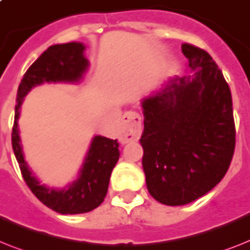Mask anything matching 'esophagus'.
<instances>
[{"mask_svg":"<svg viewBox=\"0 0 250 250\" xmlns=\"http://www.w3.org/2000/svg\"><path fill=\"white\" fill-rule=\"evenodd\" d=\"M141 115L137 111H125L122 117L121 137L123 143L136 141L141 136Z\"/></svg>","mask_w":250,"mask_h":250,"instance_id":"34e87169","label":"esophagus"}]
</instances>
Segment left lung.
Returning a JSON list of instances; mask_svg holds the SVG:
<instances>
[{"label":"left lung","mask_w":250,"mask_h":250,"mask_svg":"<svg viewBox=\"0 0 250 250\" xmlns=\"http://www.w3.org/2000/svg\"><path fill=\"white\" fill-rule=\"evenodd\" d=\"M192 74L174 77L141 101L143 167L150 195L185 206L224 178L235 149L232 99L210 55L184 43Z\"/></svg>","instance_id":"obj_1"}]
</instances>
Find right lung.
Returning <instances> with one entry per match:
<instances>
[{
    "instance_id": "add662e5",
    "label": "right lung",
    "mask_w": 250,
    "mask_h": 250,
    "mask_svg": "<svg viewBox=\"0 0 250 250\" xmlns=\"http://www.w3.org/2000/svg\"><path fill=\"white\" fill-rule=\"evenodd\" d=\"M86 46L81 42L54 44L41 55L24 74L18 88L14 121L13 149L24 181L44 206L62 214H79L93 210L104 202L113 168L119 159L117 140L93 136L78 177L64 188H48L30 171L20 143L18 121L24 97L42 83H77L86 74L90 62L84 56Z\"/></svg>"
}]
</instances>
